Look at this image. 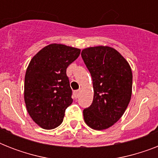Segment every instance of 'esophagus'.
Instances as JSON below:
<instances>
[{
	"mask_svg": "<svg viewBox=\"0 0 158 158\" xmlns=\"http://www.w3.org/2000/svg\"><path fill=\"white\" fill-rule=\"evenodd\" d=\"M79 90H75V91H74V96L75 98H77L79 97Z\"/></svg>",
	"mask_w": 158,
	"mask_h": 158,
	"instance_id": "1",
	"label": "esophagus"
}]
</instances>
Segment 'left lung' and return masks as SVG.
I'll return each mask as SVG.
<instances>
[{
	"instance_id": "left-lung-1",
	"label": "left lung",
	"mask_w": 158,
	"mask_h": 158,
	"mask_svg": "<svg viewBox=\"0 0 158 158\" xmlns=\"http://www.w3.org/2000/svg\"><path fill=\"white\" fill-rule=\"evenodd\" d=\"M81 56L91 74L93 103L83 111L89 127L107 129L120 120L130 103L133 75L130 64L110 47H94L82 51Z\"/></svg>"
}]
</instances>
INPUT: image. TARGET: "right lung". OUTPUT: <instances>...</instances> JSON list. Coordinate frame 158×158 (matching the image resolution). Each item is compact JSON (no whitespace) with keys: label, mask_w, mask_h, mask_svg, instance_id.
<instances>
[{"label":"right lung","mask_w":158,"mask_h":158,"mask_svg":"<svg viewBox=\"0 0 158 158\" xmlns=\"http://www.w3.org/2000/svg\"><path fill=\"white\" fill-rule=\"evenodd\" d=\"M80 49L50 44L31 60L24 79V102L36 124L52 130L63 121L71 105L72 90L66 69L79 57Z\"/></svg>","instance_id":"1"}]
</instances>
